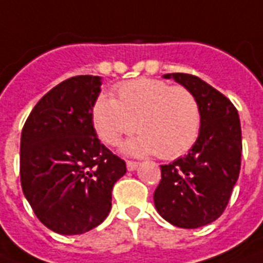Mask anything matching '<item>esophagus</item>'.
Masks as SVG:
<instances>
[{
	"instance_id": "obj_1",
	"label": "esophagus",
	"mask_w": 263,
	"mask_h": 263,
	"mask_svg": "<svg viewBox=\"0 0 263 263\" xmlns=\"http://www.w3.org/2000/svg\"><path fill=\"white\" fill-rule=\"evenodd\" d=\"M126 166H127L129 171H134V170H137L139 162H136V161H127V162H126Z\"/></svg>"
}]
</instances>
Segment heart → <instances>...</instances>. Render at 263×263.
<instances>
[{
    "instance_id": "b5f03b06",
    "label": "heart",
    "mask_w": 263,
    "mask_h": 263,
    "mask_svg": "<svg viewBox=\"0 0 263 263\" xmlns=\"http://www.w3.org/2000/svg\"><path fill=\"white\" fill-rule=\"evenodd\" d=\"M116 99L101 95L92 106V123L108 145H118L134 129L140 133L124 145L132 155L155 154L174 160L196 143L202 113L192 92L155 78H137L116 88Z\"/></svg>"
}]
</instances>
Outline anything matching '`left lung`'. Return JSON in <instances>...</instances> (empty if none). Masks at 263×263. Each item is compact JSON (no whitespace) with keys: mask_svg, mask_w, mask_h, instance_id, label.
<instances>
[{"mask_svg":"<svg viewBox=\"0 0 263 263\" xmlns=\"http://www.w3.org/2000/svg\"><path fill=\"white\" fill-rule=\"evenodd\" d=\"M164 78H174L195 95L202 126L185 157L161 165L154 204L168 223L197 229L217 220L229 204L241 168V123L229 98L199 77L174 72Z\"/></svg>","mask_w":263,"mask_h":263,"instance_id":"1","label":"left lung"}]
</instances>
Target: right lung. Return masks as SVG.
<instances>
[{
  "instance_id": "obj_1",
  "label": "right lung",
  "mask_w": 263,
  "mask_h": 263,
  "mask_svg": "<svg viewBox=\"0 0 263 263\" xmlns=\"http://www.w3.org/2000/svg\"><path fill=\"white\" fill-rule=\"evenodd\" d=\"M101 77L60 82L36 103L21 136V185L36 217L63 235L84 234L108 217L126 162L99 141L92 106Z\"/></svg>"
}]
</instances>
